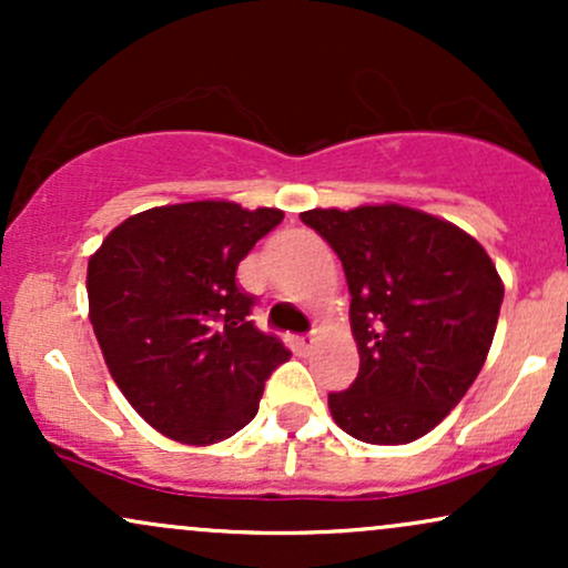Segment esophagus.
I'll list each match as a JSON object with an SVG mask.
<instances>
[{
  "instance_id": "1",
  "label": "esophagus",
  "mask_w": 568,
  "mask_h": 568,
  "mask_svg": "<svg viewBox=\"0 0 568 568\" xmlns=\"http://www.w3.org/2000/svg\"><path fill=\"white\" fill-rule=\"evenodd\" d=\"M298 347L312 349V347H315V336H302V338H298Z\"/></svg>"
}]
</instances>
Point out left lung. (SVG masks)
Returning <instances> with one entry per match:
<instances>
[{
  "mask_svg": "<svg viewBox=\"0 0 568 568\" xmlns=\"http://www.w3.org/2000/svg\"><path fill=\"white\" fill-rule=\"evenodd\" d=\"M342 258L361 371L331 416L371 446H406L448 416L484 368L501 283L486 247L397 202L302 213Z\"/></svg>",
  "mask_w": 568,
  "mask_h": 568,
  "instance_id": "1",
  "label": "left lung"
}]
</instances>
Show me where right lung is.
Returning a JSON list of instances; mask_svg holds the SVG:
<instances>
[{
	"mask_svg": "<svg viewBox=\"0 0 568 568\" xmlns=\"http://www.w3.org/2000/svg\"><path fill=\"white\" fill-rule=\"evenodd\" d=\"M280 207L194 200L114 226L88 262V306L109 374L146 425L213 446L256 416L266 376L291 357L247 321L234 283Z\"/></svg>",
	"mask_w": 568,
	"mask_h": 568,
	"instance_id": "obj_1",
	"label": "right lung"
}]
</instances>
